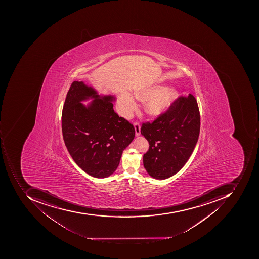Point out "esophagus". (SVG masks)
<instances>
[{"mask_svg": "<svg viewBox=\"0 0 259 259\" xmlns=\"http://www.w3.org/2000/svg\"><path fill=\"white\" fill-rule=\"evenodd\" d=\"M134 126H135V130H136V136H140L141 126L140 124H139V123H138V122H135V123H134Z\"/></svg>", "mask_w": 259, "mask_h": 259, "instance_id": "1", "label": "esophagus"}]
</instances>
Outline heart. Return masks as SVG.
Masks as SVG:
<instances>
[{
	"label": "heart",
	"mask_w": 259,
	"mask_h": 259,
	"mask_svg": "<svg viewBox=\"0 0 259 259\" xmlns=\"http://www.w3.org/2000/svg\"><path fill=\"white\" fill-rule=\"evenodd\" d=\"M178 97L175 88H164L159 84H151L141 87L135 92V97L145 101L144 110L152 117H159L166 113ZM136 108V102L133 96L127 92L120 93L118 101V110L120 115L129 117Z\"/></svg>",
	"instance_id": "1"
}]
</instances>
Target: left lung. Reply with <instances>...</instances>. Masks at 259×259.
Wrapping results in <instances>:
<instances>
[{
	"label": "left lung",
	"mask_w": 259,
	"mask_h": 259,
	"mask_svg": "<svg viewBox=\"0 0 259 259\" xmlns=\"http://www.w3.org/2000/svg\"><path fill=\"white\" fill-rule=\"evenodd\" d=\"M200 132V113L194 96L180 97L152 123L142 124L141 134L149 143L144 167L154 179L176 175L192 154Z\"/></svg>",
	"instance_id": "obj_1"
}]
</instances>
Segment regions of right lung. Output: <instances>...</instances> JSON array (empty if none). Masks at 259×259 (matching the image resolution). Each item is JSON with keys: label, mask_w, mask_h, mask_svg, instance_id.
<instances>
[{"label": "right lung", "mask_w": 259, "mask_h": 259, "mask_svg": "<svg viewBox=\"0 0 259 259\" xmlns=\"http://www.w3.org/2000/svg\"><path fill=\"white\" fill-rule=\"evenodd\" d=\"M93 100L87 106L81 101ZM111 95H99L83 81L71 84L63 107L64 143L75 163L90 176L105 178L115 172L122 152L136 135L132 123L113 110Z\"/></svg>", "instance_id": "1"}]
</instances>
